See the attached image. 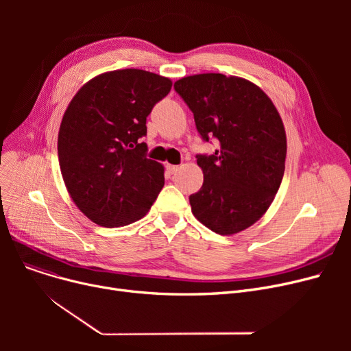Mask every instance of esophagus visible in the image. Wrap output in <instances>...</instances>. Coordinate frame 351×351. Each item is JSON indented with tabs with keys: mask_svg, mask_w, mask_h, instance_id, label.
Segmentation results:
<instances>
[{
	"mask_svg": "<svg viewBox=\"0 0 351 351\" xmlns=\"http://www.w3.org/2000/svg\"><path fill=\"white\" fill-rule=\"evenodd\" d=\"M178 169H179V166H176V165H166V172H168L169 175L176 173Z\"/></svg>",
	"mask_w": 351,
	"mask_h": 351,
	"instance_id": "obj_1",
	"label": "esophagus"
}]
</instances>
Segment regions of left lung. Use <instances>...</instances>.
<instances>
[{
  "mask_svg": "<svg viewBox=\"0 0 351 351\" xmlns=\"http://www.w3.org/2000/svg\"><path fill=\"white\" fill-rule=\"evenodd\" d=\"M212 155L199 154L204 185L189 196L192 213L217 234L252 226L269 209L285 173L286 134L278 109L254 84L223 73L175 82Z\"/></svg>",
  "mask_w": 351,
  "mask_h": 351,
  "instance_id": "8db88e82",
  "label": "left lung"
}]
</instances>
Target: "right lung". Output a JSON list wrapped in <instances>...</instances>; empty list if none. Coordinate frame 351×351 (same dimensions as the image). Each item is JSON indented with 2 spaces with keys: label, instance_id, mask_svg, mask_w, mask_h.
Here are the masks:
<instances>
[{
  "label": "right lung",
  "instance_id": "right-lung-1",
  "mask_svg": "<svg viewBox=\"0 0 351 351\" xmlns=\"http://www.w3.org/2000/svg\"><path fill=\"white\" fill-rule=\"evenodd\" d=\"M172 82L142 69L102 73L68 105L58 134L65 186L92 222L119 228L143 217L165 185L146 158V118Z\"/></svg>",
  "mask_w": 351,
  "mask_h": 351
}]
</instances>
